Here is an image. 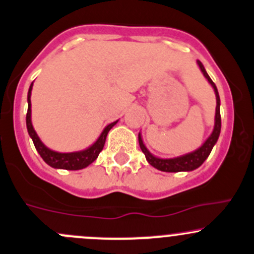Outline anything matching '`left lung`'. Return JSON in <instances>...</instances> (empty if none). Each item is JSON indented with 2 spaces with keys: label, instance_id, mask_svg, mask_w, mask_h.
I'll list each match as a JSON object with an SVG mask.
<instances>
[{
  "label": "left lung",
  "instance_id": "left-lung-1",
  "mask_svg": "<svg viewBox=\"0 0 254 254\" xmlns=\"http://www.w3.org/2000/svg\"><path fill=\"white\" fill-rule=\"evenodd\" d=\"M197 65L200 67L201 72L205 75L206 79L208 80V83L211 84V87L213 88L216 94V114H215V127H213L212 132H211L210 136L206 139V141L201 145L198 149H196L195 151H191L189 154L181 155V156L172 157V159H162V157H157L155 155H152L151 152L147 150V147L145 146L144 141H142L141 134L139 132V145L141 151L144 152L145 157H146L147 162H149L151 166H154L155 169L160 170V171L165 172H180V171H192L196 170L197 167H200L201 165L205 162V160L207 159L208 155L212 151L213 146L217 142L218 136H220L221 132V114H220V95H218L217 87H216L215 83L212 82V79L210 78V75L206 72L205 67L201 63L200 61H197Z\"/></svg>",
  "mask_w": 254,
  "mask_h": 254
}]
</instances>
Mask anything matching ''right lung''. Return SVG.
<instances>
[{"instance_id": "right-lung-1", "label": "right lung", "mask_w": 254, "mask_h": 254, "mask_svg": "<svg viewBox=\"0 0 254 254\" xmlns=\"http://www.w3.org/2000/svg\"><path fill=\"white\" fill-rule=\"evenodd\" d=\"M32 87H33V83L29 85L28 89V95H27V102H28V110H27L26 115V124H27V130H28V134L31 136V139L33 140V144L36 150L38 151V154L41 155L42 159L44 160L46 164H48L49 166L54 167V169H64V170H82L84 167L89 166L93 161H95L99 155V152L102 151L103 147H104L105 140H107V135L109 132V130L114 127L118 123H110L109 125L104 127V130L102 131V134L99 135V137L97 139V141L93 142L89 147L84 150H80V151H74V152H58L51 150L49 147H47L43 142L41 141L39 136L37 135L36 130H34L33 125H32V119H31V94H32Z\"/></svg>"}]
</instances>
